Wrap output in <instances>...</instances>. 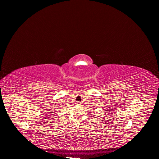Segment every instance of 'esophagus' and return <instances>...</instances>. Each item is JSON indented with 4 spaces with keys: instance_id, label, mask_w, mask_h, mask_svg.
Masks as SVG:
<instances>
[{
    "instance_id": "1",
    "label": "esophagus",
    "mask_w": 159,
    "mask_h": 159,
    "mask_svg": "<svg viewBox=\"0 0 159 159\" xmlns=\"http://www.w3.org/2000/svg\"><path fill=\"white\" fill-rule=\"evenodd\" d=\"M76 105H77V106H79V105H80V103L79 102H76V104H75Z\"/></svg>"
}]
</instances>
